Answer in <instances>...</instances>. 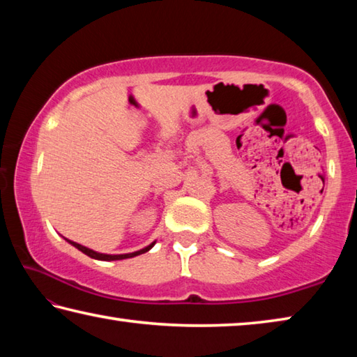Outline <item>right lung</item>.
Returning a JSON list of instances; mask_svg holds the SVG:
<instances>
[{"label": "right lung", "mask_w": 357, "mask_h": 357, "mask_svg": "<svg viewBox=\"0 0 357 357\" xmlns=\"http://www.w3.org/2000/svg\"><path fill=\"white\" fill-rule=\"evenodd\" d=\"M67 243H70L72 246H75L78 249V251H81L83 254H86V255H89L91 259H96V260H103V261H112V260H123V259H131V257H136V255H141V254H144V252H147V251H150V249H152L153 246H155V243L156 241H153V243H150L149 246H146V248H142V249H139V251H135V252H128V254H103V252H97V251H93V249H89V248H86V246H83V245H78V243H75V241H72V240H67V238H64Z\"/></svg>", "instance_id": "1"}]
</instances>
